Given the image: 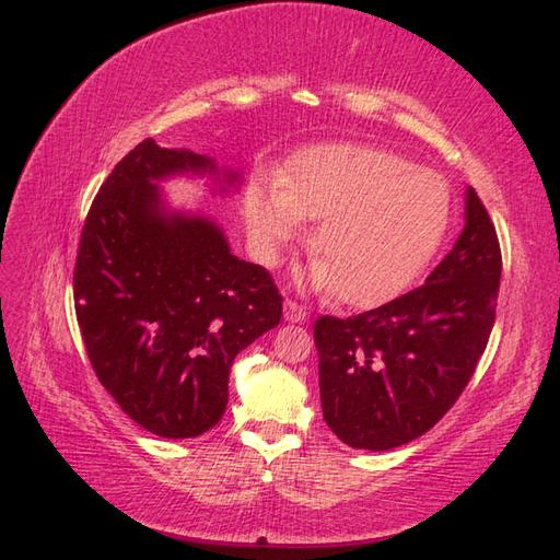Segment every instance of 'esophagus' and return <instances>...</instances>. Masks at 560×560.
Masks as SVG:
<instances>
[{
	"mask_svg": "<svg viewBox=\"0 0 560 560\" xmlns=\"http://www.w3.org/2000/svg\"><path fill=\"white\" fill-rule=\"evenodd\" d=\"M283 319L291 324H303L307 319V310L303 305H298L295 300H285L283 303Z\"/></svg>",
	"mask_w": 560,
	"mask_h": 560,
	"instance_id": "esophagus-1",
	"label": "esophagus"
}]
</instances>
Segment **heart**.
I'll return each mask as SVG.
<instances>
[{"label":"heart","instance_id":"1","mask_svg":"<svg viewBox=\"0 0 560 560\" xmlns=\"http://www.w3.org/2000/svg\"><path fill=\"white\" fill-rule=\"evenodd\" d=\"M452 212L450 186L435 170L364 143H328L293 158L285 184H255L243 218L257 257L277 260L322 220L314 234V285L346 305L374 307L407 291L433 260Z\"/></svg>","mask_w":560,"mask_h":560}]
</instances>
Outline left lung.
<instances>
[{"label": "left lung", "mask_w": 560, "mask_h": 560, "mask_svg": "<svg viewBox=\"0 0 560 560\" xmlns=\"http://www.w3.org/2000/svg\"><path fill=\"white\" fill-rule=\"evenodd\" d=\"M423 285L350 319L319 317L324 421L354 450L385 452L433 428L464 393L494 326L501 250L478 194Z\"/></svg>", "instance_id": "left-lung-1"}]
</instances>
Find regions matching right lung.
I'll return each instance as SVG.
<instances>
[{
  "mask_svg": "<svg viewBox=\"0 0 560 560\" xmlns=\"http://www.w3.org/2000/svg\"><path fill=\"white\" fill-rule=\"evenodd\" d=\"M182 175L210 177L212 194L241 184V172L208 155L143 139L96 194L73 279L96 378L167 440L220 423L236 354L281 322L267 269L238 260L208 214L167 206L161 182Z\"/></svg>",
  "mask_w": 560,
  "mask_h": 560,
  "instance_id": "right-lung-1",
  "label": "right lung"
}]
</instances>
